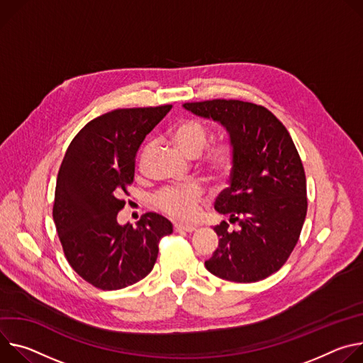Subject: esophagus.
<instances>
[{"mask_svg":"<svg viewBox=\"0 0 363 363\" xmlns=\"http://www.w3.org/2000/svg\"><path fill=\"white\" fill-rule=\"evenodd\" d=\"M174 230H176V232H193V230H196V226H193V225L176 223V225H174Z\"/></svg>","mask_w":363,"mask_h":363,"instance_id":"esophagus-1","label":"esophagus"}]
</instances>
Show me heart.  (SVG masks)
<instances>
[{
	"instance_id": "heart-1",
	"label": "heart",
	"mask_w": 363,
	"mask_h": 363,
	"mask_svg": "<svg viewBox=\"0 0 363 363\" xmlns=\"http://www.w3.org/2000/svg\"><path fill=\"white\" fill-rule=\"evenodd\" d=\"M169 138L172 143L187 157H197L205 150L209 140V130L197 119H183L170 131ZM151 151L147 144L140 155V166ZM236 160V148L232 141H220L212 145L202 157L199 166L213 177H226L230 174ZM203 197V190L196 184L166 187L155 196V206L169 216L180 220H189L194 218L197 206Z\"/></svg>"
}]
</instances>
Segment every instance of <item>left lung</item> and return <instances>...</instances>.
I'll use <instances>...</instances> for the list:
<instances>
[{
  "label": "left lung",
  "mask_w": 363,
  "mask_h": 363,
  "mask_svg": "<svg viewBox=\"0 0 363 363\" xmlns=\"http://www.w3.org/2000/svg\"><path fill=\"white\" fill-rule=\"evenodd\" d=\"M222 124L236 148L230 184L215 209L229 215L213 230L219 245L205 265L233 283H255L277 272L291 255L307 213L306 174L283 123L267 108L236 99L183 105Z\"/></svg>",
  "instance_id": "8db88e82"
}]
</instances>
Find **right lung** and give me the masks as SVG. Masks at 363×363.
Wrapping results in <instances>:
<instances>
[{
	"label": "right lung",
	"instance_id": "right-lung-1",
	"mask_svg": "<svg viewBox=\"0 0 363 363\" xmlns=\"http://www.w3.org/2000/svg\"><path fill=\"white\" fill-rule=\"evenodd\" d=\"M172 105L124 108L88 123L72 140L59 169L53 219L65 257L86 283L121 290L152 269L170 220L148 212L137 228L119 225L121 194L134 182L135 155Z\"/></svg>",
	"mask_w": 363,
	"mask_h": 363
}]
</instances>
